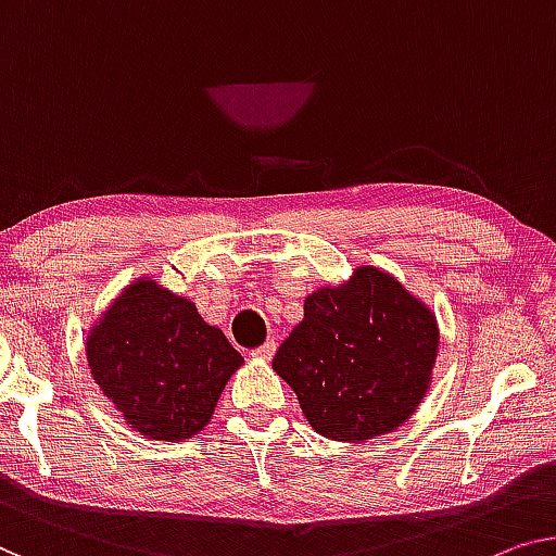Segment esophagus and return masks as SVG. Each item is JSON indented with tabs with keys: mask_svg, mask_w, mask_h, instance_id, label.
Listing matches in <instances>:
<instances>
[{
	"mask_svg": "<svg viewBox=\"0 0 556 556\" xmlns=\"http://www.w3.org/2000/svg\"><path fill=\"white\" fill-rule=\"evenodd\" d=\"M275 352H277V342H275V339H269V342H264L260 350L252 352V357L262 359V362H269L271 357H275Z\"/></svg>",
	"mask_w": 556,
	"mask_h": 556,
	"instance_id": "1",
	"label": "esophagus"
}]
</instances>
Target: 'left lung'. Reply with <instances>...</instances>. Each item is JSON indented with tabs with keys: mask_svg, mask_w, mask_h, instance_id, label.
Wrapping results in <instances>:
<instances>
[{
	"mask_svg": "<svg viewBox=\"0 0 556 556\" xmlns=\"http://www.w3.org/2000/svg\"><path fill=\"white\" fill-rule=\"evenodd\" d=\"M439 352L434 312L389 271L362 264L304 300V317L271 362L314 432L367 442L419 409Z\"/></svg>",
	"mask_w": 556,
	"mask_h": 556,
	"instance_id": "left-lung-1",
	"label": "left lung"
}]
</instances>
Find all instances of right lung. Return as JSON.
Instances as JSON below:
<instances>
[{
    "label": "right lung",
    "instance_id": "1",
    "mask_svg": "<svg viewBox=\"0 0 556 556\" xmlns=\"http://www.w3.org/2000/svg\"><path fill=\"white\" fill-rule=\"evenodd\" d=\"M85 354L127 427L156 442H187L212 421L244 357L197 304L154 277H137L87 329Z\"/></svg>",
    "mask_w": 556,
    "mask_h": 556
}]
</instances>
